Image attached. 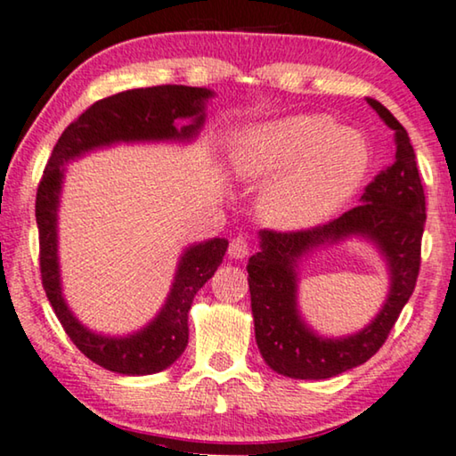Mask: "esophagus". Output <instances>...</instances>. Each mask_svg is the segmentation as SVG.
Returning a JSON list of instances; mask_svg holds the SVG:
<instances>
[{
    "label": "esophagus",
    "mask_w": 456,
    "mask_h": 456,
    "mask_svg": "<svg viewBox=\"0 0 456 456\" xmlns=\"http://www.w3.org/2000/svg\"><path fill=\"white\" fill-rule=\"evenodd\" d=\"M228 255L232 256V259H244V256L248 255V242H247V239H242V236H236V239L230 240Z\"/></svg>",
    "instance_id": "obj_1"
}]
</instances>
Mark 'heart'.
I'll return each instance as SVG.
<instances>
[{
  "mask_svg": "<svg viewBox=\"0 0 456 456\" xmlns=\"http://www.w3.org/2000/svg\"><path fill=\"white\" fill-rule=\"evenodd\" d=\"M232 164L247 179H272L261 212L277 228H310L352 200L372 164L360 134L327 115H289L234 140Z\"/></svg>",
  "mask_w": 456,
  "mask_h": 456,
  "instance_id": "1",
  "label": "heart"
}]
</instances>
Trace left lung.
Listing matches in <instances>:
<instances>
[{
	"mask_svg": "<svg viewBox=\"0 0 456 456\" xmlns=\"http://www.w3.org/2000/svg\"><path fill=\"white\" fill-rule=\"evenodd\" d=\"M368 104L395 131L393 164L364 189L362 203L335 220L308 230H261V250L248 259L250 308L255 339L267 366L289 379H331L364 364L382 347L401 310L413 294L419 273L426 195L415 151L403 125L368 98ZM349 235L374 241L387 259L392 289L370 326L347 338H321L301 321L295 292L297 263L310 249Z\"/></svg>",
	"mask_w": 456,
	"mask_h": 456,
	"instance_id": "1",
	"label": "left lung"
}]
</instances>
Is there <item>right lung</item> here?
I'll list each match as a JSON object with an SVG mask.
<instances>
[{
  "instance_id": "obj_1",
  "label": "right lung",
  "mask_w": 456,
  "mask_h": 456,
  "mask_svg": "<svg viewBox=\"0 0 456 456\" xmlns=\"http://www.w3.org/2000/svg\"><path fill=\"white\" fill-rule=\"evenodd\" d=\"M214 96L208 88L191 86H151L118 92L102 98L68 125L59 137L37 189L38 259L47 298L59 322L76 347L94 364L110 372L142 376L168 368L189 341V308L195 294L220 267L228 240L212 239L184 250L170 294L156 319L127 338H109L86 329L65 305L57 259V208L65 164L86 151L118 142H184L193 140L206 121V102ZM189 118L183 128L175 121Z\"/></svg>"
}]
</instances>
